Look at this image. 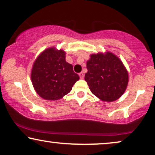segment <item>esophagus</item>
<instances>
[{"instance_id":"obj_1","label":"esophagus","mask_w":155,"mask_h":155,"mask_svg":"<svg viewBox=\"0 0 155 155\" xmlns=\"http://www.w3.org/2000/svg\"><path fill=\"white\" fill-rule=\"evenodd\" d=\"M79 76H80V79H83V78H84V73H80Z\"/></svg>"}]
</instances>
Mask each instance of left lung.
<instances>
[{
    "instance_id": "1",
    "label": "left lung",
    "mask_w": 155,
    "mask_h": 155,
    "mask_svg": "<svg viewBox=\"0 0 155 155\" xmlns=\"http://www.w3.org/2000/svg\"><path fill=\"white\" fill-rule=\"evenodd\" d=\"M84 80L95 96L104 101L119 99L126 90L128 73L122 61L111 52L92 54Z\"/></svg>"
}]
</instances>
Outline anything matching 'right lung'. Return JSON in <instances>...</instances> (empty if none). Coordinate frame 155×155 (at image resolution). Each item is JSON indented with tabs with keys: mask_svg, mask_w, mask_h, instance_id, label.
Returning a JSON list of instances; mask_svg holds the SVG:
<instances>
[{
	"mask_svg": "<svg viewBox=\"0 0 155 155\" xmlns=\"http://www.w3.org/2000/svg\"><path fill=\"white\" fill-rule=\"evenodd\" d=\"M80 79L73 65L65 61V53L54 47L44 50L33 64L31 80L38 94L46 100H58L69 93Z\"/></svg>",
	"mask_w": 155,
	"mask_h": 155,
	"instance_id": "obj_1",
	"label": "right lung"
}]
</instances>
